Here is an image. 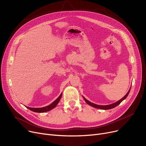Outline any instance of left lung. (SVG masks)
Listing matches in <instances>:
<instances>
[{
	"mask_svg": "<svg viewBox=\"0 0 146 146\" xmlns=\"http://www.w3.org/2000/svg\"><path fill=\"white\" fill-rule=\"evenodd\" d=\"M129 91H130V89H129V90H128L127 94L124 96V97L122 98L121 99H120L119 101H117V102H115V103H113V104H112L108 105H96V104H94V103H92V102H90V101H88L85 98L83 97V99H84V100L85 101V102H86L88 105H90V106H92L94 107V108H98V109H101V110H110V109H112V108H115V107L117 106V105H118L122 101L124 100V99H125L127 97V96L128 95V94H129Z\"/></svg>",
	"mask_w": 146,
	"mask_h": 146,
	"instance_id": "8db88e82",
	"label": "left lung"
}]
</instances>
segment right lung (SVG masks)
I'll list each match as a JSON object with an SVG mask.
<instances>
[{
  "instance_id": "1",
  "label": "right lung",
  "mask_w": 146,
  "mask_h": 146,
  "mask_svg": "<svg viewBox=\"0 0 146 146\" xmlns=\"http://www.w3.org/2000/svg\"><path fill=\"white\" fill-rule=\"evenodd\" d=\"M61 97V94L58 97V98L56 99V101H54L51 104H50L48 106H45V107H42V108H29V107L27 106V108L28 109H29V110L32 111L33 112H47V111H49L50 110L53 109L54 108H55V107L57 106V105L58 104V103L59 102L60 99Z\"/></svg>"
}]
</instances>
